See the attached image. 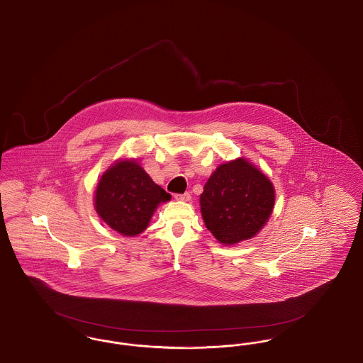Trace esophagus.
Returning <instances> with one entry per match:
<instances>
[{"label": "esophagus", "instance_id": "34e87169", "mask_svg": "<svg viewBox=\"0 0 363 363\" xmlns=\"http://www.w3.org/2000/svg\"><path fill=\"white\" fill-rule=\"evenodd\" d=\"M190 199H191L190 193H184V194H175V200H178V201H190Z\"/></svg>", "mask_w": 363, "mask_h": 363}]
</instances>
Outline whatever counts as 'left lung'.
<instances>
[{
	"instance_id": "8db88e82",
	"label": "left lung",
	"mask_w": 363,
	"mask_h": 363,
	"mask_svg": "<svg viewBox=\"0 0 363 363\" xmlns=\"http://www.w3.org/2000/svg\"><path fill=\"white\" fill-rule=\"evenodd\" d=\"M275 206L271 179L246 157L218 166L200 194L206 227L225 246L253 238Z\"/></svg>"
}]
</instances>
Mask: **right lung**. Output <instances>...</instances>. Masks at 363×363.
Returning <instances> with one entry per match:
<instances>
[{
	"instance_id": "right-lung-1",
	"label": "right lung",
	"mask_w": 363,
	"mask_h": 363,
	"mask_svg": "<svg viewBox=\"0 0 363 363\" xmlns=\"http://www.w3.org/2000/svg\"><path fill=\"white\" fill-rule=\"evenodd\" d=\"M172 196L156 185L138 159L116 160L99 178L94 207L106 225L123 237H136Z\"/></svg>"
}]
</instances>
